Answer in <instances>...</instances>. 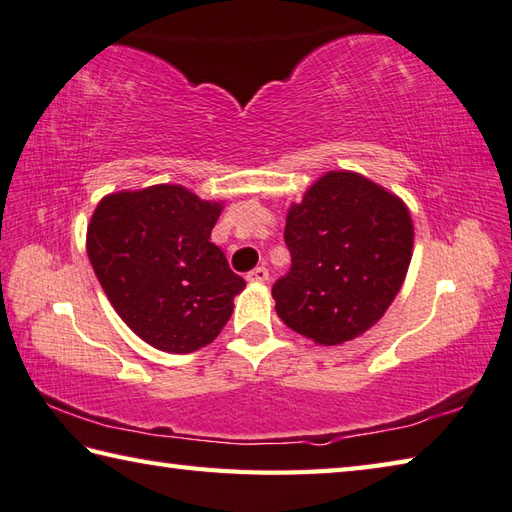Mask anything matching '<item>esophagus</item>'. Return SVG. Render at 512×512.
<instances>
[{
	"label": "esophagus",
	"instance_id": "34e87169",
	"mask_svg": "<svg viewBox=\"0 0 512 512\" xmlns=\"http://www.w3.org/2000/svg\"><path fill=\"white\" fill-rule=\"evenodd\" d=\"M247 281H249V283H267V281H269L267 267H256V269H252V272L247 274Z\"/></svg>",
	"mask_w": 512,
	"mask_h": 512
}]
</instances>
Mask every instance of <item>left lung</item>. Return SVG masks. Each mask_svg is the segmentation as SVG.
Here are the masks:
<instances>
[{
  "mask_svg": "<svg viewBox=\"0 0 512 512\" xmlns=\"http://www.w3.org/2000/svg\"><path fill=\"white\" fill-rule=\"evenodd\" d=\"M285 245L292 269L272 287L276 314L318 345H339L368 332L399 294L414 225L392 191L327 171L289 207Z\"/></svg>",
  "mask_w": 512,
  "mask_h": 512,
  "instance_id": "8db88e82",
  "label": "left lung"
}]
</instances>
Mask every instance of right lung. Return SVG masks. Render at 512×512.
Segmentation results:
<instances>
[{"label": "right lung", "mask_w": 512, "mask_h": 512, "mask_svg": "<svg viewBox=\"0 0 512 512\" xmlns=\"http://www.w3.org/2000/svg\"><path fill=\"white\" fill-rule=\"evenodd\" d=\"M223 202L182 185L115 191L95 207L86 254L113 310L144 343L169 354L209 345L245 281L229 269L211 229Z\"/></svg>", "instance_id": "1"}]
</instances>
